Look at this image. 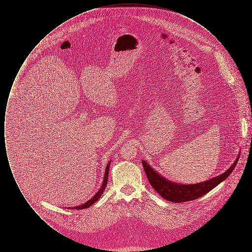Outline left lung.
<instances>
[{
	"mask_svg": "<svg viewBox=\"0 0 252 252\" xmlns=\"http://www.w3.org/2000/svg\"><path fill=\"white\" fill-rule=\"evenodd\" d=\"M238 158L239 155L236 158L232 165L223 174L215 177L211 180L202 181L199 183H193V184H181V183L173 182L164 178L163 176H161L160 174H158L156 170L151 167L144 159L142 160V162L144 165L146 177L149 180L151 186L154 188V190L161 197H163L168 201L175 202V203H181V202L191 201L198 197H201L207 192L216 188L218 184H220L222 181L226 180L231 174V172L236 166Z\"/></svg>",
	"mask_w": 252,
	"mask_h": 252,
	"instance_id": "obj_1",
	"label": "left lung"
}]
</instances>
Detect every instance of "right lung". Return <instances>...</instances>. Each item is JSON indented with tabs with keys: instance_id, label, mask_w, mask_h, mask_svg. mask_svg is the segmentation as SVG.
Wrapping results in <instances>:
<instances>
[{
	"instance_id": "add662e5",
	"label": "right lung",
	"mask_w": 252,
	"mask_h": 252,
	"mask_svg": "<svg viewBox=\"0 0 252 252\" xmlns=\"http://www.w3.org/2000/svg\"><path fill=\"white\" fill-rule=\"evenodd\" d=\"M110 162L111 161H109L108 163V165H107V167H106V171H105V176H104V180H103V183H102V185H101V187H100V189H99V191L96 192L95 194L90 199V200H88L87 202H85V203L82 204V205H79V206H75V207H69L70 209H75V210H82V209H87V208H89V207H91L93 204L95 203L96 201L101 197V195L103 194V192H104V190L106 189V186H107V183H108V170H109V166H110Z\"/></svg>"
}]
</instances>
